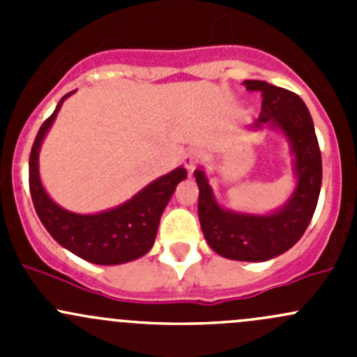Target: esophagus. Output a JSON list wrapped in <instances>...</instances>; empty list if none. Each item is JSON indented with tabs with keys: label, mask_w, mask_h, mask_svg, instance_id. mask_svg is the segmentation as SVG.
Returning a JSON list of instances; mask_svg holds the SVG:
<instances>
[{
	"label": "esophagus",
	"mask_w": 357,
	"mask_h": 357,
	"mask_svg": "<svg viewBox=\"0 0 357 357\" xmlns=\"http://www.w3.org/2000/svg\"><path fill=\"white\" fill-rule=\"evenodd\" d=\"M183 162H185V167L188 169L190 172H193L197 169V165L200 164V152L199 150H188L183 157Z\"/></svg>",
	"instance_id": "obj_1"
}]
</instances>
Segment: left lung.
<instances>
[{"instance_id":"obj_1","label":"left lung","mask_w":357,"mask_h":357,"mask_svg":"<svg viewBox=\"0 0 357 357\" xmlns=\"http://www.w3.org/2000/svg\"><path fill=\"white\" fill-rule=\"evenodd\" d=\"M243 84L248 91L262 96L261 114L252 128L275 126L289 136L298 178L294 195L275 214H235L215 204L204 172L197 169L193 174L200 190V226L212 250L226 259L259 262L283 254L304 235L319 199L323 167L314 124L301 96L266 81H245Z\"/></svg>"}]
</instances>
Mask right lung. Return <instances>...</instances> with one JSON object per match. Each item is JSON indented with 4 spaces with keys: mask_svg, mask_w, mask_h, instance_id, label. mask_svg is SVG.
<instances>
[{
    "mask_svg": "<svg viewBox=\"0 0 357 357\" xmlns=\"http://www.w3.org/2000/svg\"><path fill=\"white\" fill-rule=\"evenodd\" d=\"M70 93L56 105L55 112L43 122L29 155V190L39 219L50 235L62 247L93 264H122L135 261L150 250L155 242L158 222L176 186L186 178V169L178 167L162 176L152 185L112 211L82 215L59 207L39 181V145L55 121L56 112Z\"/></svg>",
    "mask_w": 357,
    "mask_h": 357,
    "instance_id": "right-lung-1",
    "label": "right lung"
}]
</instances>
